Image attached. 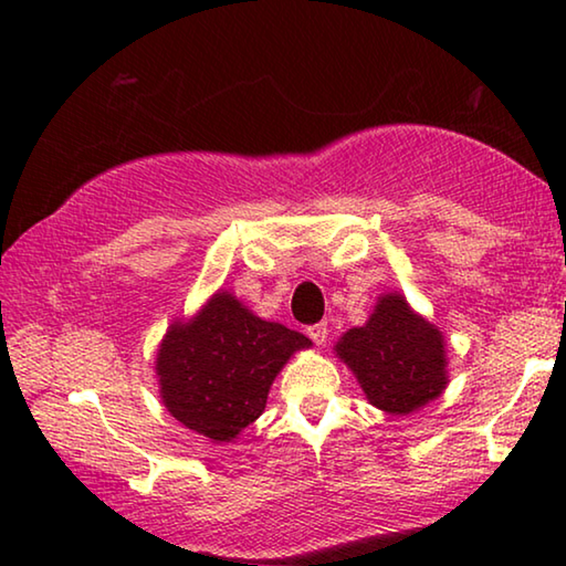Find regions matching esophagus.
<instances>
[{
  "label": "esophagus",
  "instance_id": "obj_1",
  "mask_svg": "<svg viewBox=\"0 0 566 566\" xmlns=\"http://www.w3.org/2000/svg\"><path fill=\"white\" fill-rule=\"evenodd\" d=\"M307 335H310V339H312V343H315V345H325L329 329H327L325 322H317V325L307 327Z\"/></svg>",
  "mask_w": 566,
  "mask_h": 566
}]
</instances>
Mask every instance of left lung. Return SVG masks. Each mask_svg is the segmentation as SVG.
Instances as JSON below:
<instances>
[{"label":"left lung","mask_w":566,"mask_h":566,"mask_svg":"<svg viewBox=\"0 0 566 566\" xmlns=\"http://www.w3.org/2000/svg\"><path fill=\"white\" fill-rule=\"evenodd\" d=\"M335 349L367 400L392 416H408L446 390L441 329L416 315L398 292L382 294L370 319L345 332Z\"/></svg>","instance_id":"1"}]
</instances>
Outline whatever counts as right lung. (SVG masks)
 I'll use <instances>...</instances> for the list:
<instances>
[{"label": "right lung", "mask_w": 566, "mask_h": 566, "mask_svg": "<svg viewBox=\"0 0 566 566\" xmlns=\"http://www.w3.org/2000/svg\"><path fill=\"white\" fill-rule=\"evenodd\" d=\"M312 343L217 292L188 322H174L156 355L160 400L178 423L229 443L262 416L286 360Z\"/></svg>", "instance_id": "right-lung-1"}]
</instances>
